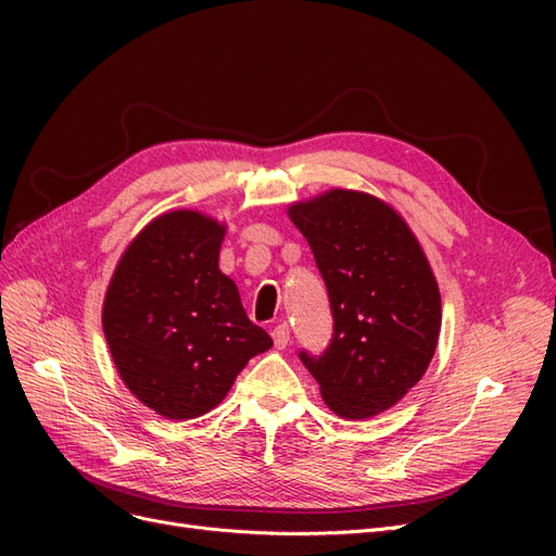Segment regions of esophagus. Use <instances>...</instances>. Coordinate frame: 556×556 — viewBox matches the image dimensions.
Wrapping results in <instances>:
<instances>
[{
	"label": "esophagus",
	"mask_w": 556,
	"mask_h": 556,
	"mask_svg": "<svg viewBox=\"0 0 556 556\" xmlns=\"http://www.w3.org/2000/svg\"><path fill=\"white\" fill-rule=\"evenodd\" d=\"M271 336H274V345H276L278 350L288 348V343H290V327L285 325V323H280V325H276V327L271 329Z\"/></svg>",
	"instance_id": "esophagus-1"
}]
</instances>
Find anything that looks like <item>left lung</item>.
Returning <instances> with one entry per match:
<instances>
[{
  "label": "left lung",
  "instance_id": "obj_1",
  "mask_svg": "<svg viewBox=\"0 0 556 556\" xmlns=\"http://www.w3.org/2000/svg\"><path fill=\"white\" fill-rule=\"evenodd\" d=\"M327 285L333 331L299 350L327 406L366 419L425 376L441 331V292L408 225L380 199L331 190L290 208Z\"/></svg>",
  "mask_w": 556,
  "mask_h": 556
}]
</instances>
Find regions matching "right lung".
Returning <instances> with one entry per match:
<instances>
[{
  "label": "right lung",
  "instance_id": "add662e5",
  "mask_svg": "<svg viewBox=\"0 0 556 556\" xmlns=\"http://www.w3.org/2000/svg\"><path fill=\"white\" fill-rule=\"evenodd\" d=\"M223 237L206 215L164 213L129 243L106 290L102 323L117 374L166 419L215 408L248 359L274 345L217 268Z\"/></svg>",
  "mask_w": 556,
  "mask_h": 556
}]
</instances>
